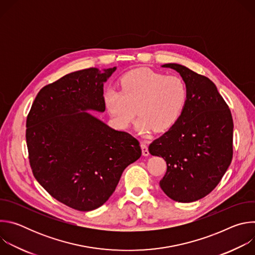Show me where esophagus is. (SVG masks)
Segmentation results:
<instances>
[{
	"instance_id": "obj_1",
	"label": "esophagus",
	"mask_w": 255,
	"mask_h": 255,
	"mask_svg": "<svg viewBox=\"0 0 255 255\" xmlns=\"http://www.w3.org/2000/svg\"><path fill=\"white\" fill-rule=\"evenodd\" d=\"M141 149H142V155L143 156H148L149 155L148 146H147V142L146 141H142L141 142Z\"/></svg>"
}]
</instances>
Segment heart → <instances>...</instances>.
Listing matches in <instances>:
<instances>
[{
  "label": "heart",
  "mask_w": 255,
  "mask_h": 255,
  "mask_svg": "<svg viewBox=\"0 0 255 255\" xmlns=\"http://www.w3.org/2000/svg\"><path fill=\"white\" fill-rule=\"evenodd\" d=\"M121 87V92H105V104L121 128H127L137 113L140 117L136 128L143 135L169 129L179 118L188 98L187 86L180 78L146 68L129 72Z\"/></svg>",
  "instance_id": "heart-1"
}]
</instances>
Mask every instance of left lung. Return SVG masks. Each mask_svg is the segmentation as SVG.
Here are the masks:
<instances>
[{"mask_svg": "<svg viewBox=\"0 0 255 255\" xmlns=\"http://www.w3.org/2000/svg\"><path fill=\"white\" fill-rule=\"evenodd\" d=\"M187 86L188 98L177 121L149 145L167 165L159 181L175 202L192 203L210 194L228 169L233 154V120L216 86L185 65L166 63Z\"/></svg>", "mask_w": 255, "mask_h": 255, "instance_id": "1", "label": "left lung"}]
</instances>
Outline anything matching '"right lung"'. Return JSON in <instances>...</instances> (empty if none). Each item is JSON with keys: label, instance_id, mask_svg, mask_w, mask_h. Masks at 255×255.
<instances>
[{"label": "right lung", "instance_id": "obj_1", "mask_svg": "<svg viewBox=\"0 0 255 255\" xmlns=\"http://www.w3.org/2000/svg\"><path fill=\"white\" fill-rule=\"evenodd\" d=\"M116 69L70 72L40 90L27 117L35 178L54 199L79 211L104 205L124 169L141 156L136 138L89 112H105L104 84Z\"/></svg>", "mask_w": 255, "mask_h": 255}]
</instances>
